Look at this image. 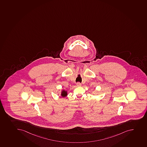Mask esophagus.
Here are the masks:
<instances>
[{
    "label": "esophagus",
    "mask_w": 147,
    "mask_h": 147,
    "mask_svg": "<svg viewBox=\"0 0 147 147\" xmlns=\"http://www.w3.org/2000/svg\"><path fill=\"white\" fill-rule=\"evenodd\" d=\"M76 85H77V86H82V84H81V83L80 82H77V84H76Z\"/></svg>",
    "instance_id": "esophagus-1"
}]
</instances>
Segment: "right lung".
Listing matches in <instances>:
<instances>
[{
    "instance_id": "1",
    "label": "right lung",
    "mask_w": 147,
    "mask_h": 147,
    "mask_svg": "<svg viewBox=\"0 0 147 147\" xmlns=\"http://www.w3.org/2000/svg\"><path fill=\"white\" fill-rule=\"evenodd\" d=\"M67 91H65V90H62V91L61 92L60 95L62 97H65L67 96Z\"/></svg>"
}]
</instances>
